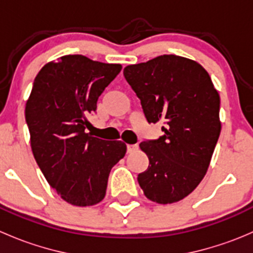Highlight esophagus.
Masks as SVG:
<instances>
[{
    "mask_svg": "<svg viewBox=\"0 0 253 253\" xmlns=\"http://www.w3.org/2000/svg\"><path fill=\"white\" fill-rule=\"evenodd\" d=\"M138 149V144H127V153H132Z\"/></svg>",
    "mask_w": 253,
    "mask_h": 253,
    "instance_id": "34e87169",
    "label": "esophagus"
}]
</instances>
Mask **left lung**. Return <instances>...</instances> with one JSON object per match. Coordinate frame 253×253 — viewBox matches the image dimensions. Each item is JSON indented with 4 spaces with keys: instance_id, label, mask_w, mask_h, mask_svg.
Masks as SVG:
<instances>
[{
    "instance_id": "obj_1",
    "label": "left lung",
    "mask_w": 253,
    "mask_h": 253,
    "mask_svg": "<svg viewBox=\"0 0 253 253\" xmlns=\"http://www.w3.org/2000/svg\"><path fill=\"white\" fill-rule=\"evenodd\" d=\"M124 76L147 121L164 136L139 144L149 165L138 175L148 200L169 205L187 197L205 177L221 129L220 96L197 61L162 55L126 66Z\"/></svg>"
}]
</instances>
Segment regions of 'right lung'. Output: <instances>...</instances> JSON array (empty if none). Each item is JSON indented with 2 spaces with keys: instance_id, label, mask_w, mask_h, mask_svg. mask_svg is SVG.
<instances>
[{
  "instance_id": "obj_1",
  "label": "right lung",
  "mask_w": 253,
  "mask_h": 253,
  "mask_svg": "<svg viewBox=\"0 0 253 253\" xmlns=\"http://www.w3.org/2000/svg\"><path fill=\"white\" fill-rule=\"evenodd\" d=\"M121 68L66 55L47 62L33 83L25 105L33 155L51 187L72 206L101 202L111 168L126 154L122 141H104L85 132L88 115Z\"/></svg>"
}]
</instances>
